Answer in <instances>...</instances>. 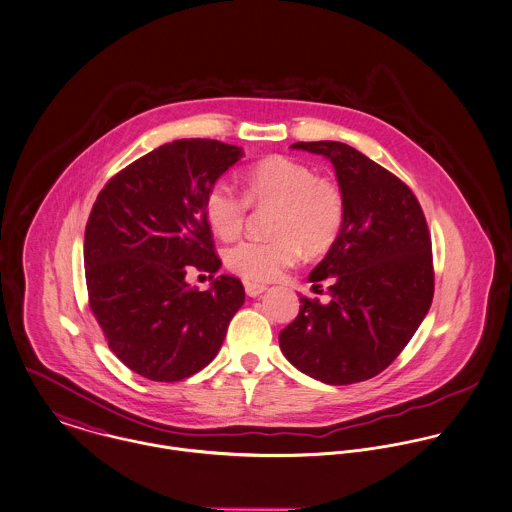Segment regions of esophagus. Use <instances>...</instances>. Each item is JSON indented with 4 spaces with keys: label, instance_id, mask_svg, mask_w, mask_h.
Returning <instances> with one entry per match:
<instances>
[{
    "label": "esophagus",
    "instance_id": "esophagus-1",
    "mask_svg": "<svg viewBox=\"0 0 512 512\" xmlns=\"http://www.w3.org/2000/svg\"><path fill=\"white\" fill-rule=\"evenodd\" d=\"M265 290H267V286H265V284L245 281V292H247V296H251V298H257V296H261Z\"/></svg>",
    "mask_w": 512,
    "mask_h": 512
}]
</instances>
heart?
I'll return each instance as SVG.
<instances>
[{"instance_id": "1", "label": "heart", "mask_w": 512, "mask_h": 512, "mask_svg": "<svg viewBox=\"0 0 512 512\" xmlns=\"http://www.w3.org/2000/svg\"><path fill=\"white\" fill-rule=\"evenodd\" d=\"M245 198L220 180L204 198V216L222 239H233L241 228L247 204L275 206L271 239H243L226 251L229 269L249 281L277 279L292 267L300 251L322 253L338 239L345 204L340 188L308 165L271 157L253 165L243 176Z\"/></svg>"}]
</instances>
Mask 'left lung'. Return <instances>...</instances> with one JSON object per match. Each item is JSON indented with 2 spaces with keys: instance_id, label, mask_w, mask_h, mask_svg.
Here are the masks:
<instances>
[{
  "instance_id": "obj_1",
  "label": "left lung",
  "mask_w": 512,
  "mask_h": 512,
  "mask_svg": "<svg viewBox=\"0 0 512 512\" xmlns=\"http://www.w3.org/2000/svg\"><path fill=\"white\" fill-rule=\"evenodd\" d=\"M334 165L345 218L308 281L330 300L300 298L279 334L284 357L326 385L367 381L387 369L426 318L434 296L432 241L412 190L340 141L294 143Z\"/></svg>"
}]
</instances>
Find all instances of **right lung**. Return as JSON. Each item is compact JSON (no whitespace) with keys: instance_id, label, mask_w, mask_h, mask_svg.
<instances>
[{"instance_id":"right-lung-1","label":"right lung","mask_w":512,"mask_h":512,"mask_svg":"<svg viewBox=\"0 0 512 512\" xmlns=\"http://www.w3.org/2000/svg\"><path fill=\"white\" fill-rule=\"evenodd\" d=\"M243 157L216 139L167 143L117 172L98 194L84 235L90 308L117 359L137 375L174 383L220 351L245 290L220 275L200 292L186 273L212 277L214 253L204 198Z\"/></svg>"}]
</instances>
